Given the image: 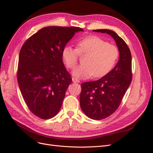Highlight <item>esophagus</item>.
Here are the masks:
<instances>
[{
  "label": "esophagus",
  "instance_id": "1",
  "mask_svg": "<svg viewBox=\"0 0 153 153\" xmlns=\"http://www.w3.org/2000/svg\"><path fill=\"white\" fill-rule=\"evenodd\" d=\"M72 81H73V82H74V83H79V82H80V80H79L78 79H77L76 78H72Z\"/></svg>",
  "mask_w": 153,
  "mask_h": 153
}]
</instances>
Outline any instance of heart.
Masks as SVG:
<instances>
[{
  "label": "heart",
  "mask_w": 153,
  "mask_h": 153,
  "mask_svg": "<svg viewBox=\"0 0 153 153\" xmlns=\"http://www.w3.org/2000/svg\"><path fill=\"white\" fill-rule=\"evenodd\" d=\"M86 54L83 64L73 71V75L81 78L92 76L100 78L111 71L119 57L118 48L98 36L89 35L78 42L77 48L66 45L62 50V57L66 66L73 70L77 65L80 55Z\"/></svg>",
  "instance_id": "1"
}]
</instances>
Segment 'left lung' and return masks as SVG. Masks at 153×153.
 I'll use <instances>...</instances> for the list:
<instances>
[{"label": "left lung", "mask_w": 153, "mask_h": 153, "mask_svg": "<svg viewBox=\"0 0 153 153\" xmlns=\"http://www.w3.org/2000/svg\"><path fill=\"white\" fill-rule=\"evenodd\" d=\"M93 30L111 35L119 50V60L112 70L99 80L81 84L80 103L83 112L91 119L102 120L115 112L129 87L132 76V57L126 42L113 30Z\"/></svg>", "instance_id": "left-lung-1"}]
</instances>
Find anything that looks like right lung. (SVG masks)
<instances>
[{"label": "right lung", "instance_id": "right-lung-1", "mask_svg": "<svg viewBox=\"0 0 153 153\" xmlns=\"http://www.w3.org/2000/svg\"><path fill=\"white\" fill-rule=\"evenodd\" d=\"M78 31L77 27L49 26L39 30L22 45L17 78L23 99L42 119L55 116L72 79L64 66L62 50Z\"/></svg>", "mask_w": 153, "mask_h": 153}]
</instances>
